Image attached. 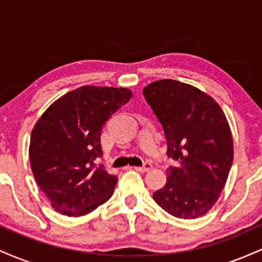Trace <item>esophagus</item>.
Segmentation results:
<instances>
[{
	"instance_id": "esophagus-1",
	"label": "esophagus",
	"mask_w": 262,
	"mask_h": 262,
	"mask_svg": "<svg viewBox=\"0 0 262 262\" xmlns=\"http://www.w3.org/2000/svg\"><path fill=\"white\" fill-rule=\"evenodd\" d=\"M134 169L137 171H140V172H146V171H149L150 169H151V164L146 161V162H144L143 166H135Z\"/></svg>"
}]
</instances>
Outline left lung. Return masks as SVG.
I'll list each match as a JSON object with an SVG mask.
<instances>
[{
  "mask_svg": "<svg viewBox=\"0 0 262 262\" xmlns=\"http://www.w3.org/2000/svg\"><path fill=\"white\" fill-rule=\"evenodd\" d=\"M143 93L164 128L167 156L179 162L167 169L154 201L176 218L202 217L218 201L233 164L227 117L210 96L176 80L155 81Z\"/></svg>",
  "mask_w": 262,
  "mask_h": 262,
  "instance_id": "obj_1",
  "label": "left lung"
}]
</instances>
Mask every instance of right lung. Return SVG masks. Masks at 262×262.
<instances>
[{"label": "right lung", "mask_w": 262, "mask_h": 262, "mask_svg": "<svg viewBox=\"0 0 262 262\" xmlns=\"http://www.w3.org/2000/svg\"><path fill=\"white\" fill-rule=\"evenodd\" d=\"M133 93L123 87L82 86L50 104L32 130L29 160L35 181L56 212L80 217L110 200L118 177L103 165L101 130Z\"/></svg>", "instance_id": "1"}]
</instances>
